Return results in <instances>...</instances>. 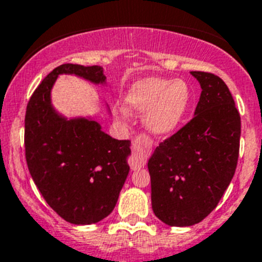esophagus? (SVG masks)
I'll return each mask as SVG.
<instances>
[{
    "instance_id": "esophagus-1",
    "label": "esophagus",
    "mask_w": 262,
    "mask_h": 262,
    "mask_svg": "<svg viewBox=\"0 0 262 262\" xmlns=\"http://www.w3.org/2000/svg\"><path fill=\"white\" fill-rule=\"evenodd\" d=\"M151 148V142L148 138L143 136H138L133 141L132 145V168H142L146 164V156Z\"/></svg>"
}]
</instances>
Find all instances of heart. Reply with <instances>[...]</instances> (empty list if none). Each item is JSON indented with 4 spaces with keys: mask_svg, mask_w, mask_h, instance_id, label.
Returning <instances> with one entry per match:
<instances>
[{
    "mask_svg": "<svg viewBox=\"0 0 262 262\" xmlns=\"http://www.w3.org/2000/svg\"><path fill=\"white\" fill-rule=\"evenodd\" d=\"M191 103V90L183 80L147 77L134 82L124 101L129 114H143L146 129L155 137H169L180 128Z\"/></svg>",
    "mask_w": 262,
    "mask_h": 262,
    "instance_id": "b5f03b06",
    "label": "heart"
}]
</instances>
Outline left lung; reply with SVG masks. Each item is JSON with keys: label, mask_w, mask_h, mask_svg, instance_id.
Listing matches in <instances>:
<instances>
[{"label": "left lung", "mask_w": 262, "mask_h": 262, "mask_svg": "<svg viewBox=\"0 0 262 262\" xmlns=\"http://www.w3.org/2000/svg\"><path fill=\"white\" fill-rule=\"evenodd\" d=\"M202 93L194 117L148 159L151 204L169 226H191L208 216L235 173L241 116L219 76L192 71Z\"/></svg>", "instance_id": "1"}]
</instances>
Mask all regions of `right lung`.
<instances>
[{"instance_id": "add662e5", "label": "right lung", "mask_w": 262, "mask_h": 262, "mask_svg": "<svg viewBox=\"0 0 262 262\" xmlns=\"http://www.w3.org/2000/svg\"><path fill=\"white\" fill-rule=\"evenodd\" d=\"M59 75L106 85L99 66L67 63L46 76L27 104V165L43 199L62 219L97 224L114 211L128 177L130 141L112 138L92 117L67 119L54 108L51 89Z\"/></svg>"}]
</instances>
